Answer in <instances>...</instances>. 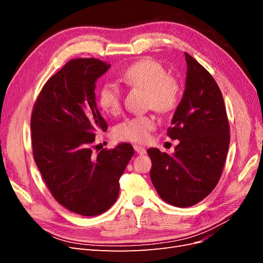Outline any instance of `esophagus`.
<instances>
[{
  "label": "esophagus",
  "mask_w": 263,
  "mask_h": 263,
  "mask_svg": "<svg viewBox=\"0 0 263 263\" xmlns=\"http://www.w3.org/2000/svg\"><path fill=\"white\" fill-rule=\"evenodd\" d=\"M134 148H135V151H136V153H137L138 155H145V154H146V149H145L144 147H142V146L135 145Z\"/></svg>",
  "instance_id": "1"
}]
</instances>
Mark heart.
Here are the masks:
<instances>
[{"label": "heart", "mask_w": 263, "mask_h": 263, "mask_svg": "<svg viewBox=\"0 0 263 263\" xmlns=\"http://www.w3.org/2000/svg\"><path fill=\"white\" fill-rule=\"evenodd\" d=\"M125 84L147 91V104L159 113H168L177 106L179 86L173 78L169 77L160 63L144 59L133 63L119 76ZM98 104L103 112L115 115L122 107V92L113 83H105L98 93ZM156 128V122L151 116L140 115L125 119L116 127L118 138L142 142Z\"/></svg>", "instance_id": "heart-1"}]
</instances>
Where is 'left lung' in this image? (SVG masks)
<instances>
[{
  "label": "left lung",
  "mask_w": 263,
  "mask_h": 263,
  "mask_svg": "<svg viewBox=\"0 0 263 263\" xmlns=\"http://www.w3.org/2000/svg\"><path fill=\"white\" fill-rule=\"evenodd\" d=\"M186 79L168 136L178 139L173 155L149 148L150 179L162 200L190 208L208 196L219 181L229 148L224 99L214 78L184 52Z\"/></svg>",
  "instance_id": "obj_1"
}]
</instances>
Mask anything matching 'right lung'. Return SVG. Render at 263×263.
I'll return each instance as SVG.
<instances>
[{
  "mask_svg": "<svg viewBox=\"0 0 263 263\" xmlns=\"http://www.w3.org/2000/svg\"><path fill=\"white\" fill-rule=\"evenodd\" d=\"M109 68L95 58L70 60L46 82L30 119L34 159L45 183L55 201L82 216H97L116 202L119 178L134 155L127 142L92 151L95 134L107 130L95 82Z\"/></svg>",
  "mask_w": 263,
  "mask_h": 263,
  "instance_id": "obj_1",
  "label": "right lung"
}]
</instances>
